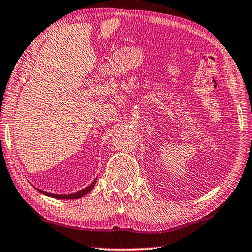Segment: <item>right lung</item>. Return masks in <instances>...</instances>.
Here are the masks:
<instances>
[{
  "mask_svg": "<svg viewBox=\"0 0 252 252\" xmlns=\"http://www.w3.org/2000/svg\"><path fill=\"white\" fill-rule=\"evenodd\" d=\"M97 180V179H96ZM96 180L95 181H93V183H90V185L87 187V188H85V189H82L81 191H78V192H76V193H70V194H55V193H48V192H45V191H42V190H39V189H37V191H39L40 193H43V194H45V196H48V197H52V198H56V199H78V198H81V197H84L85 194H87L90 190L93 189L94 188V186H95V183H96Z\"/></svg>",
  "mask_w": 252,
  "mask_h": 252,
  "instance_id": "add662e5",
  "label": "right lung"
}]
</instances>
